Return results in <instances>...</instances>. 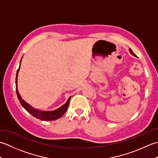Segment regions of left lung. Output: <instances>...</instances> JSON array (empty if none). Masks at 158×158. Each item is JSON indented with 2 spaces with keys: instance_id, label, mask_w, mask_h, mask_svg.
I'll return each instance as SVG.
<instances>
[{
  "instance_id": "obj_1",
  "label": "left lung",
  "mask_w": 158,
  "mask_h": 158,
  "mask_svg": "<svg viewBox=\"0 0 158 158\" xmlns=\"http://www.w3.org/2000/svg\"><path fill=\"white\" fill-rule=\"evenodd\" d=\"M129 52H130V53H131V54H132V56H135V57H137V56H136V55L135 54V53H134V52H132V50L131 49H129Z\"/></svg>"
}]
</instances>
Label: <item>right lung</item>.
I'll return each instance as SVG.
<instances>
[{
    "label": "right lung",
    "mask_w": 158,
    "mask_h": 158,
    "mask_svg": "<svg viewBox=\"0 0 158 158\" xmlns=\"http://www.w3.org/2000/svg\"><path fill=\"white\" fill-rule=\"evenodd\" d=\"M21 61H20V64H21ZM19 68H20V65L19 66L18 70H17L15 85H16L17 96H18V98L19 100V102L21 104V105L26 110H27L29 113H31L32 116H34L35 117H36V118H37L39 119H41L43 121H52V120H56L60 118V117H61L64 114L66 113L67 109H68L70 100V98H71V96L69 97L68 100H67L64 105H63L62 106H60V108L57 109L56 110H47V111H45V110H40L39 109L34 108V107H32L31 105H30L29 104L26 102L25 100H23L22 98V96H20V94H19L18 89V73L19 71Z\"/></svg>",
    "instance_id": "obj_1"
}]
</instances>
